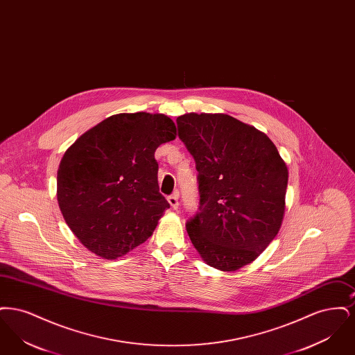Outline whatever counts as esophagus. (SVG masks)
Listing matches in <instances>:
<instances>
[{
	"mask_svg": "<svg viewBox=\"0 0 355 355\" xmlns=\"http://www.w3.org/2000/svg\"><path fill=\"white\" fill-rule=\"evenodd\" d=\"M168 201H169L170 206H171L173 209H178V206H180V202H178V194H177V193L171 194L169 198H168Z\"/></svg>",
	"mask_w": 355,
	"mask_h": 355,
	"instance_id": "34e87169",
	"label": "esophagus"
}]
</instances>
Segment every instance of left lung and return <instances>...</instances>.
Here are the masks:
<instances>
[{
    "instance_id": "1",
    "label": "left lung",
    "mask_w": 355,
    "mask_h": 355,
    "mask_svg": "<svg viewBox=\"0 0 355 355\" xmlns=\"http://www.w3.org/2000/svg\"><path fill=\"white\" fill-rule=\"evenodd\" d=\"M177 125L198 171L200 211L187 234L209 266L238 270L281 229L286 164L268 135L232 116L187 113Z\"/></svg>"
}]
</instances>
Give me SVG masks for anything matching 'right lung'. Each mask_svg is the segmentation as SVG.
<instances>
[{"instance_id":"obj_1","label":"right lung","mask_w":355,"mask_h":355,"mask_svg":"<svg viewBox=\"0 0 355 355\" xmlns=\"http://www.w3.org/2000/svg\"><path fill=\"white\" fill-rule=\"evenodd\" d=\"M175 135L165 114L121 113L68 148L57 171V201L87 250L116 259L152 236L170 207L159 193L154 153Z\"/></svg>"}]
</instances>
